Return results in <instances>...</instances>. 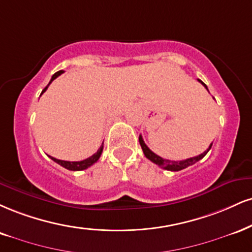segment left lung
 <instances>
[{
    "label": "left lung",
    "instance_id": "1",
    "mask_svg": "<svg viewBox=\"0 0 252 252\" xmlns=\"http://www.w3.org/2000/svg\"><path fill=\"white\" fill-rule=\"evenodd\" d=\"M198 81L201 82L203 86L205 87V89L208 90L207 84L203 83L201 80H198ZM138 141H139V144H141V147H142V150H143L144 155H145V157H147L148 159H150L151 162L155 163V164L160 166V168L165 169V170H170V171H180V170H182V169H186V168H188V166L195 164L196 162H198L199 159H202L203 157L207 155L208 151L211 149V147H213V143H211L210 145H209L208 149L204 151V153L201 154V155H198V156L191 157V158H187V159H183V160H169V159L162 158V157H160V156L156 155L155 153H153V151H151L149 148L147 147V144L144 143L143 138H142L141 135H139Z\"/></svg>",
    "mask_w": 252,
    "mask_h": 252
}]
</instances>
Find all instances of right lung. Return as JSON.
<instances>
[{
  "instance_id": "1",
  "label": "right lung",
  "mask_w": 252,
  "mask_h": 252,
  "mask_svg": "<svg viewBox=\"0 0 252 252\" xmlns=\"http://www.w3.org/2000/svg\"><path fill=\"white\" fill-rule=\"evenodd\" d=\"M63 72H64V71H63V70H60V71L55 72V74L53 75V77H51V80H50V82H49V84H50L51 82H53L54 80H55L56 77H59L61 74H63ZM49 84H48V86L45 87L43 90H42L41 95H42V94H43V93L45 92V90L48 89V87H49ZM102 151H103V143H102L101 147H99V149L97 150V153L94 154L93 156L88 157V158L83 159V160H78V162H69V160H62V159H57V158H54V157H51V156H49V157H50L51 159L54 160V162H56L57 164L62 165L63 168L68 169V170H71V171H80V170H84V169L89 168V166H92V165L94 164V163H96L97 160H98L99 157H101V154H102Z\"/></svg>"
}]
</instances>
